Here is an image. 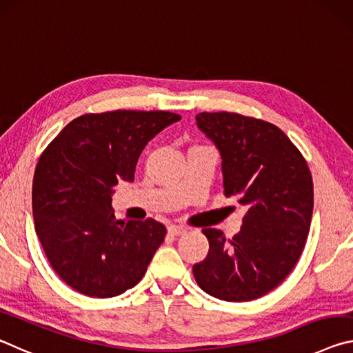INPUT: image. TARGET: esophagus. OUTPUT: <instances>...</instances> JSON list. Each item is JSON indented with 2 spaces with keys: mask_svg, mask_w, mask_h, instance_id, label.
Instances as JSON below:
<instances>
[{
  "mask_svg": "<svg viewBox=\"0 0 353 353\" xmlns=\"http://www.w3.org/2000/svg\"><path fill=\"white\" fill-rule=\"evenodd\" d=\"M186 231L188 230L184 227H180V225H170V227H169V233L172 236H181V234L186 233Z\"/></svg>",
  "mask_w": 353,
  "mask_h": 353,
  "instance_id": "esophagus-1",
  "label": "esophagus"
}]
</instances>
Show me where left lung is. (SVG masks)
<instances>
[{
  "mask_svg": "<svg viewBox=\"0 0 353 353\" xmlns=\"http://www.w3.org/2000/svg\"><path fill=\"white\" fill-rule=\"evenodd\" d=\"M197 126L222 156L223 192L245 208L228 241L203 228L210 252L194 264L199 286L227 302H248L280 285L299 261L313 216V178L279 126L236 112H200Z\"/></svg>",
  "mask_w": 353,
  "mask_h": 353,
  "instance_id": "obj_1",
  "label": "left lung"
}]
</instances>
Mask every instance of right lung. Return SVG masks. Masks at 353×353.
<instances>
[{
	"label": "right lung",
	"mask_w": 353,
	"mask_h": 353,
	"mask_svg": "<svg viewBox=\"0 0 353 353\" xmlns=\"http://www.w3.org/2000/svg\"><path fill=\"white\" fill-rule=\"evenodd\" d=\"M181 117L165 111H109L72 120L40 156L32 181L36 233L51 268L72 290L108 299L136 286L165 227L117 221L119 181L134 180L147 143Z\"/></svg>",
	"instance_id": "obj_1"
}]
</instances>
